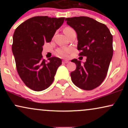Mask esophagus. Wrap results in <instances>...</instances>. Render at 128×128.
<instances>
[{
    "label": "esophagus",
    "mask_w": 128,
    "mask_h": 128,
    "mask_svg": "<svg viewBox=\"0 0 128 128\" xmlns=\"http://www.w3.org/2000/svg\"><path fill=\"white\" fill-rule=\"evenodd\" d=\"M68 62H69V61H68V60H63V61H62L63 64H66V63H68Z\"/></svg>",
    "instance_id": "1"
}]
</instances>
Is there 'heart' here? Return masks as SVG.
<instances>
[{
    "label": "heart",
    "mask_w": 128,
    "mask_h": 128,
    "mask_svg": "<svg viewBox=\"0 0 128 128\" xmlns=\"http://www.w3.org/2000/svg\"><path fill=\"white\" fill-rule=\"evenodd\" d=\"M73 29L71 27H69V26H67L64 29V34L66 35L68 32L71 31V30H73ZM72 50L70 49V48H60V49H58L56 50V54L58 56L60 57H67V56L70 52H71Z\"/></svg>",
    "instance_id": "heart-1"
}]
</instances>
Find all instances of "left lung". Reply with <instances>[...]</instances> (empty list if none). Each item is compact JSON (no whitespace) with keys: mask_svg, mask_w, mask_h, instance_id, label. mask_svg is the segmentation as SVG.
I'll return each instance as SVG.
<instances>
[{"mask_svg":"<svg viewBox=\"0 0 128 128\" xmlns=\"http://www.w3.org/2000/svg\"><path fill=\"white\" fill-rule=\"evenodd\" d=\"M67 24L75 30L79 56L86 62L73 59L76 68L70 73L73 83L84 90L99 86L106 78L113 55L112 36L105 24L88 17L66 18Z\"/></svg>","mask_w":128,"mask_h":128,"instance_id":"1","label":"left lung"}]
</instances>
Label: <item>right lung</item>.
<instances>
[{
	"label": "right lung",
	"mask_w": 128,
	"mask_h": 128,
	"mask_svg": "<svg viewBox=\"0 0 128 128\" xmlns=\"http://www.w3.org/2000/svg\"><path fill=\"white\" fill-rule=\"evenodd\" d=\"M64 18L36 16L22 23L14 31L12 51L16 68L24 84L32 90L40 92L48 88L62 64L61 60L55 56L46 62L42 52L43 45L51 42Z\"/></svg>",
	"instance_id": "right-lung-1"
}]
</instances>
